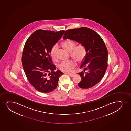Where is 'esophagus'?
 Listing matches in <instances>:
<instances>
[{"instance_id": "34e87169", "label": "esophagus", "mask_w": 131, "mask_h": 131, "mask_svg": "<svg viewBox=\"0 0 131 131\" xmlns=\"http://www.w3.org/2000/svg\"><path fill=\"white\" fill-rule=\"evenodd\" d=\"M68 75H69V76H70L71 77H73L74 76L73 74H67Z\"/></svg>"}]
</instances>
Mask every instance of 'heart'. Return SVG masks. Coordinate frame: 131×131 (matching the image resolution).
Segmentation results:
<instances>
[{"mask_svg": "<svg viewBox=\"0 0 131 131\" xmlns=\"http://www.w3.org/2000/svg\"><path fill=\"white\" fill-rule=\"evenodd\" d=\"M62 46L66 51L70 53L71 57L77 62H81L86 57V49L83 44L80 43L76 45L75 42L73 41L67 40L62 43ZM57 50V46L55 45L51 48L50 51L51 57L54 61L57 60L56 56ZM75 67V62L72 60L62 62L58 65L59 69L66 72H72Z\"/></svg>", "mask_w": 131, "mask_h": 131, "instance_id": "heart-1", "label": "heart"}]
</instances>
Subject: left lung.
Instances as JSON below:
<instances>
[{
  "mask_svg": "<svg viewBox=\"0 0 131 131\" xmlns=\"http://www.w3.org/2000/svg\"><path fill=\"white\" fill-rule=\"evenodd\" d=\"M63 39L85 46L86 54L80 66L84 70L78 73L81 80L78 86L84 89L93 87L103 78L107 68L108 52L103 40L95 31L86 27L66 30Z\"/></svg>",
  "mask_w": 131,
  "mask_h": 131,
  "instance_id": "1",
  "label": "left lung"
}]
</instances>
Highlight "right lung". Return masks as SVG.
I'll use <instances>...</instances> for the list:
<instances>
[{"mask_svg": "<svg viewBox=\"0 0 131 131\" xmlns=\"http://www.w3.org/2000/svg\"><path fill=\"white\" fill-rule=\"evenodd\" d=\"M65 30L54 32L38 30L26 42L22 56V63L29 82L35 89L43 93L54 90L59 78L63 73L56 70L50 51L60 40Z\"/></svg>", "mask_w": 131, "mask_h": 131, "instance_id": "obj_1", "label": "right lung"}]
</instances>
